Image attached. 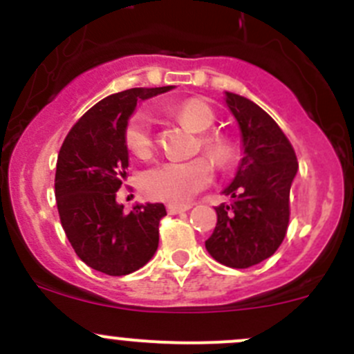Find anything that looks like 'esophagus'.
<instances>
[{
	"instance_id": "obj_1",
	"label": "esophagus",
	"mask_w": 354,
	"mask_h": 354,
	"mask_svg": "<svg viewBox=\"0 0 354 354\" xmlns=\"http://www.w3.org/2000/svg\"><path fill=\"white\" fill-rule=\"evenodd\" d=\"M190 209L192 205H178V203H169V205H167V212H169L171 216H174V214H183Z\"/></svg>"
}]
</instances>
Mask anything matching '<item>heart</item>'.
Wrapping results in <instances>:
<instances>
[{
	"mask_svg": "<svg viewBox=\"0 0 354 354\" xmlns=\"http://www.w3.org/2000/svg\"><path fill=\"white\" fill-rule=\"evenodd\" d=\"M178 120L194 131L205 133L216 123L214 111L202 101H187L174 108ZM127 147L138 157L151 156L154 149V118L149 111H137L128 120L124 130ZM200 147L217 166L224 167L233 159L230 142L217 135H203ZM212 181L209 160L197 157L192 160H164L149 167L140 178L142 192L152 200L169 203H187Z\"/></svg>",
	"mask_w": 354,
	"mask_h": 354,
	"instance_id": "heart-1",
	"label": "heart"
}]
</instances>
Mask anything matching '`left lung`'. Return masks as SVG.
I'll list each match as a JSON object with an SVG mask.
<instances>
[{"label":"left lung","instance_id":"1","mask_svg":"<svg viewBox=\"0 0 354 354\" xmlns=\"http://www.w3.org/2000/svg\"><path fill=\"white\" fill-rule=\"evenodd\" d=\"M241 131L243 159L236 176L223 190L230 205L216 207L217 224L205 241L214 260L248 269L272 257L289 223V190L298 160L279 124L243 95L224 92Z\"/></svg>","mask_w":354,"mask_h":354}]
</instances>
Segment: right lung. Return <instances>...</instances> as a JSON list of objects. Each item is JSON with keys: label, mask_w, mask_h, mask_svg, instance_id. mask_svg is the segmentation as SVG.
Wrapping results in <instances>:
<instances>
[{"label": "right lung", "mask_w": 354, "mask_h": 354, "mask_svg": "<svg viewBox=\"0 0 354 354\" xmlns=\"http://www.w3.org/2000/svg\"><path fill=\"white\" fill-rule=\"evenodd\" d=\"M174 88H128L92 106L68 131L58 154L55 195L68 241L82 262L108 276L144 267L159 245L162 203L123 212L116 192L127 180L124 130L137 102Z\"/></svg>", "instance_id": "1"}]
</instances>
